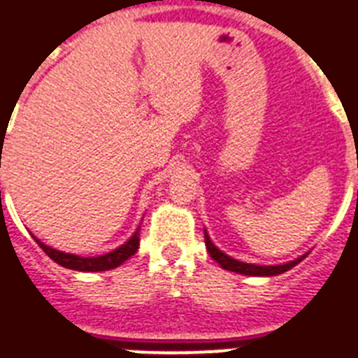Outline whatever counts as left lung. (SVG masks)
Instances as JSON below:
<instances>
[{"instance_id": "1", "label": "left lung", "mask_w": 358, "mask_h": 358, "mask_svg": "<svg viewBox=\"0 0 358 358\" xmlns=\"http://www.w3.org/2000/svg\"><path fill=\"white\" fill-rule=\"evenodd\" d=\"M204 241H206V249L210 252L213 260L217 262L219 266L227 269V271H234L239 275H249V277H275V275H280V273L288 271L294 266H297L306 255L295 258V260L288 262V264H278V266H255V264H245V262L234 260L232 256L224 255L223 250H219L215 245L212 243V239L208 236V232L204 230Z\"/></svg>"}]
</instances>
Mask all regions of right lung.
<instances>
[{"label": "right lung", "mask_w": 358, "mask_h": 358, "mask_svg": "<svg viewBox=\"0 0 358 358\" xmlns=\"http://www.w3.org/2000/svg\"><path fill=\"white\" fill-rule=\"evenodd\" d=\"M139 230L141 227H137V230L134 232V236L126 241L124 245L117 247L115 250L108 252V255H100V256H78V255H70V252H63V250L52 249V247H48L41 241V239H36V243L41 247L44 252H46L53 262H57L59 266L69 267V269H74V271H108V269H115V267H119L120 264L131 258V256L137 252L139 249Z\"/></svg>", "instance_id": "right-lung-1"}]
</instances>
